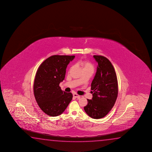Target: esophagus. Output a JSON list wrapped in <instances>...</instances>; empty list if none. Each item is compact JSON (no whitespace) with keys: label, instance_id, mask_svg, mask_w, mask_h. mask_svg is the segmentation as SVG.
Returning a JSON list of instances; mask_svg holds the SVG:
<instances>
[{"label":"esophagus","instance_id":"esophagus-1","mask_svg":"<svg viewBox=\"0 0 152 152\" xmlns=\"http://www.w3.org/2000/svg\"><path fill=\"white\" fill-rule=\"evenodd\" d=\"M73 97H74V98H80V96L77 95L76 94H73Z\"/></svg>","mask_w":152,"mask_h":152}]
</instances>
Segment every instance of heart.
Masks as SVG:
<instances>
[{
	"instance_id": "obj_1",
	"label": "heart",
	"mask_w": 152,
	"mask_h": 152,
	"mask_svg": "<svg viewBox=\"0 0 152 152\" xmlns=\"http://www.w3.org/2000/svg\"><path fill=\"white\" fill-rule=\"evenodd\" d=\"M80 65H81L83 70L85 69H89V70H94V66L91 62L87 61H82L79 63Z\"/></svg>"
}]
</instances>
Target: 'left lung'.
I'll use <instances>...</instances> for the list:
<instances>
[{
    "mask_svg": "<svg viewBox=\"0 0 152 152\" xmlns=\"http://www.w3.org/2000/svg\"><path fill=\"white\" fill-rule=\"evenodd\" d=\"M98 63L97 72L91 85L93 98L87 99L84 107L93 119L105 117L115 105L118 94V84L115 69L110 61L101 55H94Z\"/></svg>",
    "mask_w": 152,
    "mask_h": 152,
    "instance_id": "8db88e82",
    "label": "left lung"
}]
</instances>
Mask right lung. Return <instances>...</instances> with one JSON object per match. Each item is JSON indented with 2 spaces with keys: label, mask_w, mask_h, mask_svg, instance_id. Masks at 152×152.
<instances>
[{
  "label": "right lung",
  "mask_w": 152,
  "mask_h": 152,
  "mask_svg": "<svg viewBox=\"0 0 152 152\" xmlns=\"http://www.w3.org/2000/svg\"><path fill=\"white\" fill-rule=\"evenodd\" d=\"M74 58V55H53L37 69L33 92L39 107L46 115H61L72 100V94L61 90L59 85L65 78L67 66Z\"/></svg>",
  "instance_id": "obj_1"
}]
</instances>
